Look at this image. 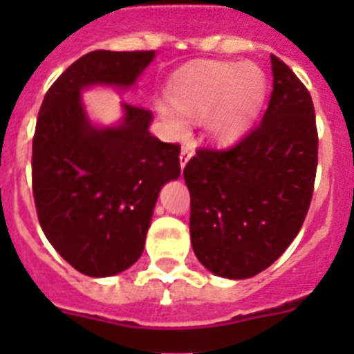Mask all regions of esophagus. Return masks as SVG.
<instances>
[{
  "mask_svg": "<svg viewBox=\"0 0 354 354\" xmlns=\"http://www.w3.org/2000/svg\"><path fill=\"white\" fill-rule=\"evenodd\" d=\"M193 150L189 149V147H183L180 149V156H179V161H180V168L186 167V162L189 161V158H192Z\"/></svg>",
  "mask_w": 354,
  "mask_h": 354,
  "instance_id": "1",
  "label": "esophagus"
}]
</instances>
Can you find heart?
<instances>
[{"label":"heart","instance_id":"b5f03b06","mask_svg":"<svg viewBox=\"0 0 354 354\" xmlns=\"http://www.w3.org/2000/svg\"><path fill=\"white\" fill-rule=\"evenodd\" d=\"M268 81L255 65L202 62L171 77L168 97L180 113L207 118V131L218 143H234L253 126L264 104ZM156 111L174 134H183L186 122L165 102Z\"/></svg>","mask_w":354,"mask_h":354}]
</instances>
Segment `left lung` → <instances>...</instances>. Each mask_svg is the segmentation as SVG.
Here are the masks:
<instances>
[{
    "label": "left lung",
    "instance_id": "8db88e82",
    "mask_svg": "<svg viewBox=\"0 0 354 354\" xmlns=\"http://www.w3.org/2000/svg\"><path fill=\"white\" fill-rule=\"evenodd\" d=\"M273 92L261 124L227 150L198 149L184 168L192 246L216 277L243 280L287 250L314 193L317 129L312 97L271 55Z\"/></svg>",
    "mask_w": 354,
    "mask_h": 354
}]
</instances>
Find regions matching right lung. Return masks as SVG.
<instances>
[{"mask_svg":"<svg viewBox=\"0 0 354 354\" xmlns=\"http://www.w3.org/2000/svg\"><path fill=\"white\" fill-rule=\"evenodd\" d=\"M156 51H92L44 97L31 158L33 198L53 248L86 277L126 271L142 257L159 192L179 179L180 147L149 131L152 113L122 102V118L97 126L81 93L133 88Z\"/></svg>","mask_w":354,"mask_h":354,"instance_id":"add662e5","label":"right lung"}]
</instances>
